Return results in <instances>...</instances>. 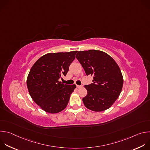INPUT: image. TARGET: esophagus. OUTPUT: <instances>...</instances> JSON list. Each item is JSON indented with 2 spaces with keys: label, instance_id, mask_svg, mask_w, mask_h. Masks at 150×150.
Here are the masks:
<instances>
[{
  "label": "esophagus",
  "instance_id": "esophagus-1",
  "mask_svg": "<svg viewBox=\"0 0 150 150\" xmlns=\"http://www.w3.org/2000/svg\"><path fill=\"white\" fill-rule=\"evenodd\" d=\"M82 86H81V85H76V87L78 88H81Z\"/></svg>",
  "mask_w": 150,
  "mask_h": 150
}]
</instances>
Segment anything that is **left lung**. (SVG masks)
I'll return each mask as SVG.
<instances>
[{
  "label": "left lung",
  "instance_id": "left-lung-1",
  "mask_svg": "<svg viewBox=\"0 0 150 150\" xmlns=\"http://www.w3.org/2000/svg\"><path fill=\"white\" fill-rule=\"evenodd\" d=\"M76 57L86 75L94 78L93 83L85 85L87 94L82 98L84 105L94 112L109 109L123 87V76L117 64L109 54L96 50L79 51Z\"/></svg>",
  "mask_w": 150,
  "mask_h": 150
}]
</instances>
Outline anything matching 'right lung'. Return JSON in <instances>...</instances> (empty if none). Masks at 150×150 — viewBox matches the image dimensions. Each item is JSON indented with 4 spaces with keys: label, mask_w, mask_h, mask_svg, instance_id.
Instances as JSON below:
<instances>
[{
    "label": "right lung",
    "mask_w": 150,
    "mask_h": 150,
    "mask_svg": "<svg viewBox=\"0 0 150 150\" xmlns=\"http://www.w3.org/2000/svg\"><path fill=\"white\" fill-rule=\"evenodd\" d=\"M78 51L47 53L38 59L30 69L27 85L29 93L46 112L56 113L67 106L76 85L59 81L66 76Z\"/></svg>",
    "instance_id": "obj_1"
}]
</instances>
